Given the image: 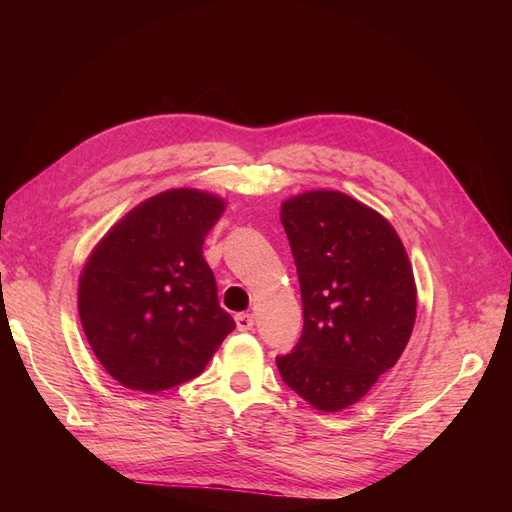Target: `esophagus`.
Returning <instances> with one entry per match:
<instances>
[{
    "mask_svg": "<svg viewBox=\"0 0 512 512\" xmlns=\"http://www.w3.org/2000/svg\"><path fill=\"white\" fill-rule=\"evenodd\" d=\"M235 322H237V329H239L241 333L254 329V316H252V314H237V316H235Z\"/></svg>",
    "mask_w": 512,
    "mask_h": 512,
    "instance_id": "34e87169",
    "label": "esophagus"
}]
</instances>
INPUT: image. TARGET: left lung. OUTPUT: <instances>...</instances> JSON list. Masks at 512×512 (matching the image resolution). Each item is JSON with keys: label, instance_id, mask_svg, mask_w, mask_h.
<instances>
[{"label": "left lung", "instance_id": "1", "mask_svg": "<svg viewBox=\"0 0 512 512\" xmlns=\"http://www.w3.org/2000/svg\"><path fill=\"white\" fill-rule=\"evenodd\" d=\"M297 265L303 335L277 369L309 406L339 412L389 371L416 320L412 265L395 228L378 211L335 190L282 203Z\"/></svg>", "mask_w": 512, "mask_h": 512}]
</instances>
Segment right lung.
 <instances>
[{
	"instance_id": "1",
	"label": "right lung",
	"mask_w": 512,
	"mask_h": 512,
	"mask_svg": "<svg viewBox=\"0 0 512 512\" xmlns=\"http://www.w3.org/2000/svg\"><path fill=\"white\" fill-rule=\"evenodd\" d=\"M224 198L192 188L143 200L91 250L79 280V316L102 367L143 393L203 374L235 329L220 307L203 243Z\"/></svg>"
}]
</instances>
